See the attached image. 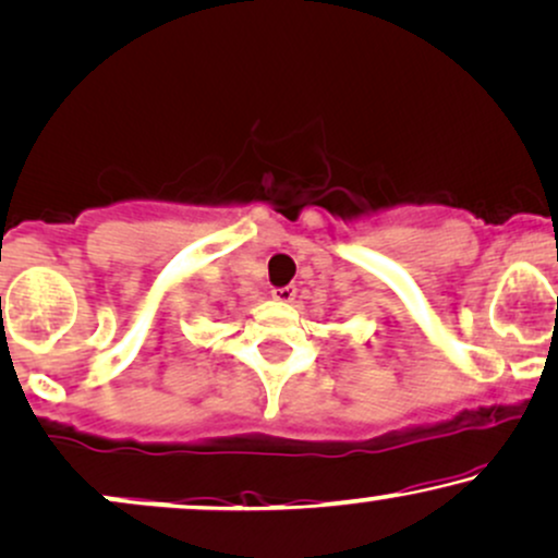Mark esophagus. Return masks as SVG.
Wrapping results in <instances>:
<instances>
[{"mask_svg":"<svg viewBox=\"0 0 558 558\" xmlns=\"http://www.w3.org/2000/svg\"><path fill=\"white\" fill-rule=\"evenodd\" d=\"M271 294H274V300H279V303H292V300L298 298V287H294V284L277 287V290H274Z\"/></svg>","mask_w":558,"mask_h":558,"instance_id":"34e87169","label":"esophagus"}]
</instances>
